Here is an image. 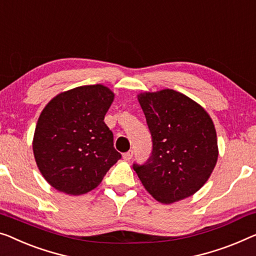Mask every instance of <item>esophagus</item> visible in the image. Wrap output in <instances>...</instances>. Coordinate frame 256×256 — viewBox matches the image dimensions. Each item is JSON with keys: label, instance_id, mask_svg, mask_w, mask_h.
Masks as SVG:
<instances>
[{"label": "esophagus", "instance_id": "34e87169", "mask_svg": "<svg viewBox=\"0 0 256 256\" xmlns=\"http://www.w3.org/2000/svg\"><path fill=\"white\" fill-rule=\"evenodd\" d=\"M133 158V152L132 150H128V152H124L123 154V158L125 160V161H130Z\"/></svg>", "mask_w": 256, "mask_h": 256}]
</instances>
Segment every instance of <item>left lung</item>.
I'll use <instances>...</instances> for the list:
<instances>
[{"mask_svg":"<svg viewBox=\"0 0 256 256\" xmlns=\"http://www.w3.org/2000/svg\"><path fill=\"white\" fill-rule=\"evenodd\" d=\"M152 142L150 158L133 166L144 188L164 204L196 193L218 158L215 125L204 108L185 94L164 88L136 95Z\"/></svg>","mask_w":256,"mask_h":256,"instance_id":"1","label":"left lung"}]
</instances>
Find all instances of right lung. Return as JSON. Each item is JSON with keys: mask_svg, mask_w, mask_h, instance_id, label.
Listing matches in <instances>:
<instances>
[{"mask_svg": "<svg viewBox=\"0 0 256 256\" xmlns=\"http://www.w3.org/2000/svg\"><path fill=\"white\" fill-rule=\"evenodd\" d=\"M114 98L115 93L101 84L79 86L57 94L41 112L33 154L55 190L68 196L88 193L122 158L104 122Z\"/></svg>", "mask_w": 256, "mask_h": 256, "instance_id": "right-lung-1", "label": "right lung"}]
</instances>
